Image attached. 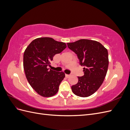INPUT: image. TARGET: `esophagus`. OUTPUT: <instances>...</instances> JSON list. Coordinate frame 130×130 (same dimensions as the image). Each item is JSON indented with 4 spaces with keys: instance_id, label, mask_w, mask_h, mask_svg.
I'll use <instances>...</instances> for the list:
<instances>
[{
    "instance_id": "34e87169",
    "label": "esophagus",
    "mask_w": 130,
    "mask_h": 130,
    "mask_svg": "<svg viewBox=\"0 0 130 130\" xmlns=\"http://www.w3.org/2000/svg\"><path fill=\"white\" fill-rule=\"evenodd\" d=\"M70 76V75H69V74H66V77H69Z\"/></svg>"
}]
</instances>
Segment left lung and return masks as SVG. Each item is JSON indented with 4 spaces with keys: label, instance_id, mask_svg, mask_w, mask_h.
I'll return each instance as SVG.
<instances>
[{
    "label": "left lung",
    "instance_id": "8db88e82",
    "mask_svg": "<svg viewBox=\"0 0 130 130\" xmlns=\"http://www.w3.org/2000/svg\"><path fill=\"white\" fill-rule=\"evenodd\" d=\"M67 45L77 55L80 64L84 67V75L78 76L77 84L72 86V91L80 97L90 96L99 88L107 74V50L100 43L86 39L67 43Z\"/></svg>",
    "mask_w": 130,
    "mask_h": 130
}]
</instances>
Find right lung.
I'll list each match as a JSON object with an SVG mask.
<instances>
[{
  "label": "right lung",
  "instance_id": "obj_1",
  "mask_svg": "<svg viewBox=\"0 0 130 130\" xmlns=\"http://www.w3.org/2000/svg\"><path fill=\"white\" fill-rule=\"evenodd\" d=\"M67 47L65 43L50 37H41L31 42L23 56V67L27 81L39 95L50 97L57 93L65 77L63 72L48 68L53 57Z\"/></svg>",
  "mask_w": 130,
  "mask_h": 130
}]
</instances>
